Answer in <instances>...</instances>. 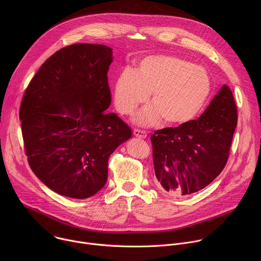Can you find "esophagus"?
Masks as SVG:
<instances>
[{
	"mask_svg": "<svg viewBox=\"0 0 261 261\" xmlns=\"http://www.w3.org/2000/svg\"><path fill=\"white\" fill-rule=\"evenodd\" d=\"M133 134H134L135 137L141 138V139H143V138L146 137V133L143 132V131H140V130H134V131H133Z\"/></svg>",
	"mask_w": 261,
	"mask_h": 261,
	"instance_id": "34e87169",
	"label": "esophagus"
}]
</instances>
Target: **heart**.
<instances>
[{"label": "heart", "mask_w": 261, "mask_h": 261, "mask_svg": "<svg viewBox=\"0 0 261 261\" xmlns=\"http://www.w3.org/2000/svg\"><path fill=\"white\" fill-rule=\"evenodd\" d=\"M212 92L207 70L170 56H148L137 62L135 70L125 69L115 85V105L122 115H131L148 99L152 105L134 117L140 126L161 121L181 126L194 120L205 106Z\"/></svg>", "instance_id": "1"}]
</instances>
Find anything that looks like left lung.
<instances>
[{
  "mask_svg": "<svg viewBox=\"0 0 261 261\" xmlns=\"http://www.w3.org/2000/svg\"><path fill=\"white\" fill-rule=\"evenodd\" d=\"M237 124L232 92L223 85L197 120L157 130L151 137L157 187L175 197L205 188L225 167Z\"/></svg>",
  "mask_w": 261,
  "mask_h": 261,
  "instance_id": "obj_1",
  "label": "left lung"
}]
</instances>
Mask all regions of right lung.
<instances>
[{"label":"right lung","mask_w":261,"mask_h":261,"mask_svg":"<svg viewBox=\"0 0 261 261\" xmlns=\"http://www.w3.org/2000/svg\"><path fill=\"white\" fill-rule=\"evenodd\" d=\"M113 60L106 45H69L42 64L23 95L19 117L29 164L62 196L85 199L98 193L110 155L132 136L123 120L105 113Z\"/></svg>","instance_id":"add662e5"}]
</instances>
